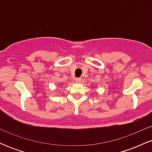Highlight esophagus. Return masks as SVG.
Listing matches in <instances>:
<instances>
[{
    "instance_id": "esophagus-1",
    "label": "esophagus",
    "mask_w": 152,
    "mask_h": 152,
    "mask_svg": "<svg viewBox=\"0 0 152 152\" xmlns=\"http://www.w3.org/2000/svg\"><path fill=\"white\" fill-rule=\"evenodd\" d=\"M76 81L78 82V83H80L81 81V78H76Z\"/></svg>"
}]
</instances>
